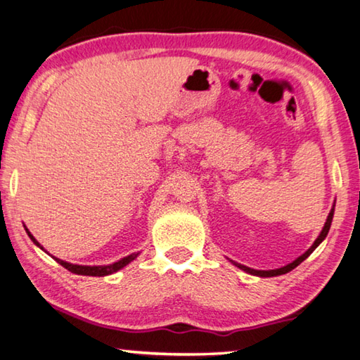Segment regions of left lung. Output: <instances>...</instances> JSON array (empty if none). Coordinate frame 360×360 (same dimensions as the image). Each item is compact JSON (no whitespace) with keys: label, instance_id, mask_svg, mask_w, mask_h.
<instances>
[{"label":"left lung","instance_id":"obj_1","mask_svg":"<svg viewBox=\"0 0 360 360\" xmlns=\"http://www.w3.org/2000/svg\"><path fill=\"white\" fill-rule=\"evenodd\" d=\"M333 212H335V203H333V206H332L330 212H328V216H327V221H326V224H324V227H322V230H321V233H319L318 238L314 240V243H313L311 246H309L308 251H304L302 255H298V257H297L295 260H292L290 264H288V265H284V266H281V268H275V270H255V268H249V266H246V265H241V264H238V262H235V260H230V259H229V260H230L231 264H233L235 266H238L240 270L246 271V273H249V275H252V276H259V278H271V276L285 275V273L292 271V270H294L295 266L300 265L304 259H308L309 255H311V252L314 251V249L318 248V246L321 245V243L326 240V236H327L328 230H330V225H332Z\"/></svg>","mask_w":360,"mask_h":360}]
</instances>
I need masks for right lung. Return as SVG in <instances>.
Wrapping results in <instances>:
<instances>
[{"mask_svg": "<svg viewBox=\"0 0 360 360\" xmlns=\"http://www.w3.org/2000/svg\"><path fill=\"white\" fill-rule=\"evenodd\" d=\"M25 230H27V233L30 236V240H32L36 246H39L41 249H44V248L39 245L38 241H36L34 236L30 233V230L27 227H25ZM138 255H139V252H133L130 255H127V257L120 259L117 262H114V264H109V265H77V264H70V262H65V260L57 259V257H53V259H56L60 265L65 266L66 270L71 271V273H76V275H84V276H108V275H112V273H115V271L122 270V268L129 265L130 262L135 260Z\"/></svg>", "mask_w": 360, "mask_h": 360, "instance_id": "add662e5", "label": "right lung"}]
</instances>
